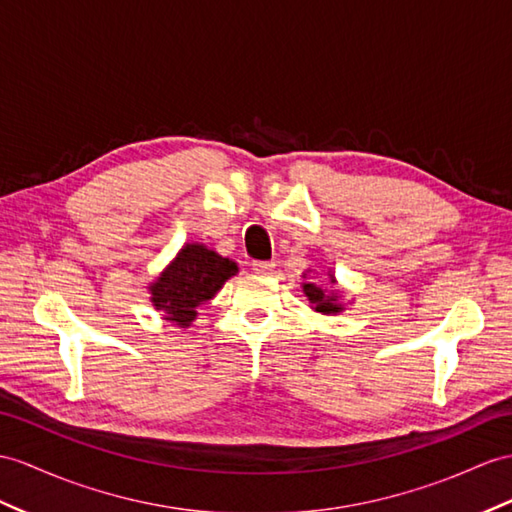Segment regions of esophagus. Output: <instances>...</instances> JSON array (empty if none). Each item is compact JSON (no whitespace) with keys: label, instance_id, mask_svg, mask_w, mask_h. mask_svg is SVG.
<instances>
[{"label":"esophagus","instance_id":"1","mask_svg":"<svg viewBox=\"0 0 512 512\" xmlns=\"http://www.w3.org/2000/svg\"><path fill=\"white\" fill-rule=\"evenodd\" d=\"M252 269H254V273H258V276H269V273L276 271V263H271V260H265V263H254Z\"/></svg>","mask_w":512,"mask_h":512}]
</instances>
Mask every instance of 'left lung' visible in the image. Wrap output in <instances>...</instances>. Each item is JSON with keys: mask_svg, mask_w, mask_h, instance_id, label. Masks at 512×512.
<instances>
[{"mask_svg": "<svg viewBox=\"0 0 512 512\" xmlns=\"http://www.w3.org/2000/svg\"><path fill=\"white\" fill-rule=\"evenodd\" d=\"M313 269H306L302 273V278H306L308 273ZM328 284L330 286H323L319 284L317 280H306L302 282V289H304V295L308 297L310 302V308L315 310V313L319 315H339L345 310V304H343V291L339 289V282H336L334 273L328 269Z\"/></svg>", "mask_w": 512, "mask_h": 512, "instance_id": "1", "label": "left lung"}]
</instances>
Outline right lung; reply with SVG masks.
I'll use <instances>...</instances> for the list:
<instances>
[{"mask_svg":"<svg viewBox=\"0 0 512 512\" xmlns=\"http://www.w3.org/2000/svg\"><path fill=\"white\" fill-rule=\"evenodd\" d=\"M239 273L234 260L223 258L204 243H184L156 280L147 284L149 302L162 319L189 328L197 308L210 302L232 276Z\"/></svg>","mask_w":512,"mask_h":512,"instance_id":"1","label":"right lung"}]
</instances>
